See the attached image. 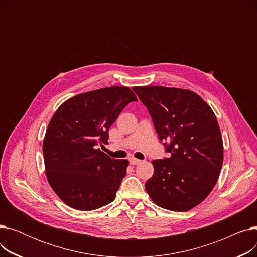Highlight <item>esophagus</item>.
<instances>
[{"instance_id": "obj_1", "label": "esophagus", "mask_w": 257, "mask_h": 257, "mask_svg": "<svg viewBox=\"0 0 257 257\" xmlns=\"http://www.w3.org/2000/svg\"><path fill=\"white\" fill-rule=\"evenodd\" d=\"M129 163H130V165H132V166H134V165H140V164L142 163V160L137 159V158H134V157H131V158L129 159Z\"/></svg>"}]
</instances>
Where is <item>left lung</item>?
<instances>
[{
  "label": "left lung",
  "mask_w": 257,
  "mask_h": 257,
  "mask_svg": "<svg viewBox=\"0 0 257 257\" xmlns=\"http://www.w3.org/2000/svg\"><path fill=\"white\" fill-rule=\"evenodd\" d=\"M133 90L171 154L152 161L154 174L145 183L146 191L159 207L191 210L207 198L220 176L224 146L217 117L192 90L165 86H134Z\"/></svg>",
  "instance_id": "8db88e82"
}]
</instances>
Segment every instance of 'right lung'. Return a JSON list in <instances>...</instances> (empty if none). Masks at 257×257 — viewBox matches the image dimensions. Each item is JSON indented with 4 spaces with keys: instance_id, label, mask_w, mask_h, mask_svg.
I'll use <instances>...</instances> for the list:
<instances>
[{
    "instance_id": "add662e5",
    "label": "right lung",
    "mask_w": 257,
    "mask_h": 257,
    "mask_svg": "<svg viewBox=\"0 0 257 257\" xmlns=\"http://www.w3.org/2000/svg\"><path fill=\"white\" fill-rule=\"evenodd\" d=\"M132 101L129 87H104L66 100L53 114L43 143L46 176L67 206L88 211L114 200L129 161L98 146L108 144V130Z\"/></svg>"
}]
</instances>
